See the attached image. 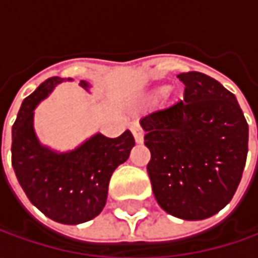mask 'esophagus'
Instances as JSON below:
<instances>
[{"label": "esophagus", "mask_w": 258, "mask_h": 258, "mask_svg": "<svg viewBox=\"0 0 258 258\" xmlns=\"http://www.w3.org/2000/svg\"><path fill=\"white\" fill-rule=\"evenodd\" d=\"M132 134H134L136 144H142V142H144V131H142L139 126H134V127H132Z\"/></svg>", "instance_id": "esophagus-1"}]
</instances>
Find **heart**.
Wrapping results in <instances>:
<instances>
[{
	"label": "heart",
	"instance_id": "b5f03b06",
	"mask_svg": "<svg viewBox=\"0 0 258 258\" xmlns=\"http://www.w3.org/2000/svg\"><path fill=\"white\" fill-rule=\"evenodd\" d=\"M166 90H168V87H165V86L164 87H159L158 90H155L154 97H156V99H158V97H162V96L166 93Z\"/></svg>",
	"mask_w": 258,
	"mask_h": 258
}]
</instances>
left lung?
<instances>
[{
  "label": "left lung",
  "mask_w": 258,
  "mask_h": 258,
  "mask_svg": "<svg viewBox=\"0 0 258 258\" xmlns=\"http://www.w3.org/2000/svg\"><path fill=\"white\" fill-rule=\"evenodd\" d=\"M178 79L185 85L183 100L141 120L151 151L146 169L164 211L205 220L237 191L248 152V124L235 96L215 79L198 72Z\"/></svg>",
  "instance_id": "1"
}]
</instances>
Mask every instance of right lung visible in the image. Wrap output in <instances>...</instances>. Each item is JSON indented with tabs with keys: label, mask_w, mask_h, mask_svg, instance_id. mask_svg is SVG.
Instances as JSON below:
<instances>
[{
	"label": "right lung",
	"mask_w": 258,
	"mask_h": 258,
	"mask_svg": "<svg viewBox=\"0 0 258 258\" xmlns=\"http://www.w3.org/2000/svg\"><path fill=\"white\" fill-rule=\"evenodd\" d=\"M64 80L50 77L24 99L13 124L11 162L33 205L53 221L76 225L102 213L110 176L129 158L135 139L129 131L117 138L96 134L69 152H55L40 144L33 126L34 109ZM80 86L90 87L85 80Z\"/></svg>",
	"instance_id": "add662e5"
}]
</instances>
